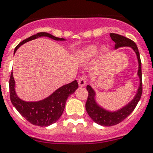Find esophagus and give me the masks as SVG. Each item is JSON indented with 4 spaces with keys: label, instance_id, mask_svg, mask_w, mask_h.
I'll use <instances>...</instances> for the list:
<instances>
[{
    "label": "esophagus",
    "instance_id": "esophagus-1",
    "mask_svg": "<svg viewBox=\"0 0 153 153\" xmlns=\"http://www.w3.org/2000/svg\"><path fill=\"white\" fill-rule=\"evenodd\" d=\"M79 82V86H84L86 84V78L85 76L80 77L79 79V82Z\"/></svg>",
    "mask_w": 153,
    "mask_h": 153
}]
</instances>
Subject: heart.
Masks as SVG:
<instances>
[{
  "instance_id": "b5f03b06",
  "label": "heart",
  "mask_w": 153,
  "mask_h": 153,
  "mask_svg": "<svg viewBox=\"0 0 153 153\" xmlns=\"http://www.w3.org/2000/svg\"><path fill=\"white\" fill-rule=\"evenodd\" d=\"M98 47L96 45H90L86 47L81 49L79 52L77 53V58L81 61H88L94 58L97 53ZM103 51H106V48L103 47Z\"/></svg>"
}]
</instances>
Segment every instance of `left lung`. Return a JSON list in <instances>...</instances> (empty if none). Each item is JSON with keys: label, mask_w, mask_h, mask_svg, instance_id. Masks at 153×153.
I'll use <instances>...</instances> for the list:
<instances>
[{"label": "left lung", "mask_w": 153, "mask_h": 153, "mask_svg": "<svg viewBox=\"0 0 153 153\" xmlns=\"http://www.w3.org/2000/svg\"><path fill=\"white\" fill-rule=\"evenodd\" d=\"M110 37L112 40L115 43V49L122 47H129L133 49L137 55V58L138 61V75L139 77V87L138 88V92L136 93L133 100L130 102H128L126 106H124L120 110L117 111H109L105 110L104 108L99 106L96 102L95 96L96 92L90 85H87L86 88L88 92V98H87L86 103H85V110L89 115L92 120L96 124L102 125V126H113L119 124L121 121L128 117L134 110L138 102H139L142 93V62L140 59V54L138 52V49L137 45L134 41L126 38L123 36L118 35L116 33H110Z\"/></svg>", "instance_id": "left-lung-1"}]
</instances>
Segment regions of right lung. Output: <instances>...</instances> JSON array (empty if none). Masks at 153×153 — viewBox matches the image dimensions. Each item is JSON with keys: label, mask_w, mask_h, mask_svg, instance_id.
Masks as SVG:
<instances>
[{"label": "right lung", "mask_w": 153, "mask_h": 153, "mask_svg": "<svg viewBox=\"0 0 153 153\" xmlns=\"http://www.w3.org/2000/svg\"><path fill=\"white\" fill-rule=\"evenodd\" d=\"M41 36H47L54 40H65L63 38L53 36L50 33H38L36 35L32 36L22 41L15 47L14 53L22 44ZM15 86V82L13 77V72H11L9 80L10 99L11 103L19 111V114L23 117H25L29 123L37 126L47 127L55 123L61 117L63 111L65 110L67 99L70 95L73 94L75 92L79 87V84L76 80L73 81L72 82L65 85L57 88L51 96H49L43 100L37 102H25L21 100L16 95Z\"/></svg>", "instance_id": "add662e5"}]
</instances>
